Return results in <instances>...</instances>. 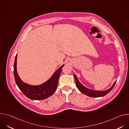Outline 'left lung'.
Segmentation results:
<instances>
[{"label":"left lung","instance_id":"left-lung-1","mask_svg":"<svg viewBox=\"0 0 129 129\" xmlns=\"http://www.w3.org/2000/svg\"><path fill=\"white\" fill-rule=\"evenodd\" d=\"M74 77L76 80V86L78 88V89L79 90V91L82 92L83 94H84L88 96L92 97V98H99V97H102L106 94H107L109 92L111 91V90L113 88L116 81H115L112 86L109 89L104 90V91H96L94 90H91L90 89H88L86 88V87L84 86L79 81L77 77L74 75Z\"/></svg>","mask_w":129,"mask_h":129}]
</instances>
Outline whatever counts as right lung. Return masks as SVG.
Masks as SVG:
<instances>
[{"instance_id": "add662e5", "label": "right lung", "mask_w": 129, "mask_h": 129, "mask_svg": "<svg viewBox=\"0 0 129 129\" xmlns=\"http://www.w3.org/2000/svg\"><path fill=\"white\" fill-rule=\"evenodd\" d=\"M17 54L15 57L14 64V75L15 82L18 88L26 97L33 100H42L49 98L55 92L64 65L55 71L51 78L46 82L40 85L33 86L23 82L19 78L17 71Z\"/></svg>"}]
</instances>
